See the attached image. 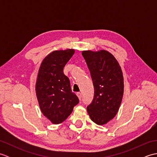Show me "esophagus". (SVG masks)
Returning a JSON list of instances; mask_svg holds the SVG:
<instances>
[{
	"label": "esophagus",
	"instance_id": "obj_1",
	"mask_svg": "<svg viewBox=\"0 0 157 157\" xmlns=\"http://www.w3.org/2000/svg\"><path fill=\"white\" fill-rule=\"evenodd\" d=\"M76 94H77V96H78V97L79 101H81V99H82V93L78 92Z\"/></svg>",
	"mask_w": 157,
	"mask_h": 157
}]
</instances>
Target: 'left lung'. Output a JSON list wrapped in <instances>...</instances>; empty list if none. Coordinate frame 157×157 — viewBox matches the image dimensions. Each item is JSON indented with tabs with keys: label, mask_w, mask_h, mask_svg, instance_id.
I'll return each instance as SVG.
<instances>
[{
	"label": "left lung",
	"mask_w": 157,
	"mask_h": 157,
	"mask_svg": "<svg viewBox=\"0 0 157 157\" xmlns=\"http://www.w3.org/2000/svg\"><path fill=\"white\" fill-rule=\"evenodd\" d=\"M94 88L93 101L87 107L91 120L102 125L115 117L124 92L123 72L117 60L105 50L83 51Z\"/></svg>",
	"instance_id": "left-lung-1"
}]
</instances>
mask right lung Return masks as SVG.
I'll list each match as a JSON object with an SVG mask.
<instances>
[{
	"label": "right lung",
	"mask_w": 157,
	"mask_h": 157,
	"mask_svg": "<svg viewBox=\"0 0 157 157\" xmlns=\"http://www.w3.org/2000/svg\"><path fill=\"white\" fill-rule=\"evenodd\" d=\"M74 53L72 48L52 51L42 60L38 70L36 94L42 114L53 124L64 121L79 102L71 91L69 79L63 73Z\"/></svg>",
	"instance_id": "obj_1"
}]
</instances>
